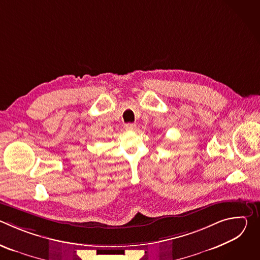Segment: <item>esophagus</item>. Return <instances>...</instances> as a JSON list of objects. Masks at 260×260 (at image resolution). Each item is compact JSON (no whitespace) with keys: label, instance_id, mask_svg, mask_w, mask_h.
<instances>
[{"label":"esophagus","instance_id":"esophagus-1","mask_svg":"<svg viewBox=\"0 0 260 260\" xmlns=\"http://www.w3.org/2000/svg\"><path fill=\"white\" fill-rule=\"evenodd\" d=\"M124 128L126 131H134L136 128V124L135 123H126V124H124Z\"/></svg>","mask_w":260,"mask_h":260}]
</instances>
